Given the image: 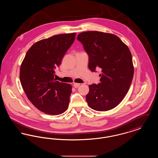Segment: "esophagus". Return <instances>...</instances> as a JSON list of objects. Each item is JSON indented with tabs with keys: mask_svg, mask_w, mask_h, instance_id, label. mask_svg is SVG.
Wrapping results in <instances>:
<instances>
[{
	"mask_svg": "<svg viewBox=\"0 0 158 158\" xmlns=\"http://www.w3.org/2000/svg\"><path fill=\"white\" fill-rule=\"evenodd\" d=\"M79 86H80V83H73V86L76 88H78Z\"/></svg>",
	"mask_w": 158,
	"mask_h": 158,
	"instance_id": "1",
	"label": "esophagus"
}]
</instances>
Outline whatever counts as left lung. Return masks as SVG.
Instances as JSON below:
<instances>
[{"mask_svg": "<svg viewBox=\"0 0 158 158\" xmlns=\"http://www.w3.org/2000/svg\"><path fill=\"white\" fill-rule=\"evenodd\" d=\"M89 56L88 68L101 70L100 82L89 86L86 100L90 108L105 111L118 105L129 90L134 75L132 56L117 36L99 31L80 33L77 37Z\"/></svg>", "mask_w": 158, "mask_h": 158, "instance_id": "left-lung-1", "label": "left lung"}]
</instances>
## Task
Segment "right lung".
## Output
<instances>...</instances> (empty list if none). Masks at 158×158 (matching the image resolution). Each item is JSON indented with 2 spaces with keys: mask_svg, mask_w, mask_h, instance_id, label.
<instances>
[{
  "mask_svg": "<svg viewBox=\"0 0 158 158\" xmlns=\"http://www.w3.org/2000/svg\"><path fill=\"white\" fill-rule=\"evenodd\" d=\"M76 32L55 35L40 40L28 50L21 66L19 78L28 99L37 109L59 115L69 106L72 86L54 78V69L75 39Z\"/></svg>",
  "mask_w": 158,
  "mask_h": 158,
  "instance_id": "1",
  "label": "right lung"
}]
</instances>
